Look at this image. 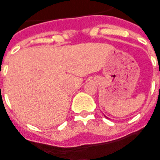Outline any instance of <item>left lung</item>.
<instances>
[{"instance_id":"obj_1","label":"left lung","mask_w":160,"mask_h":160,"mask_svg":"<svg viewBox=\"0 0 160 160\" xmlns=\"http://www.w3.org/2000/svg\"><path fill=\"white\" fill-rule=\"evenodd\" d=\"M159 74H160V72H159ZM104 116H105V117H106V118H107V116H106V115H104ZM107 119H108V118H107Z\"/></svg>"}]
</instances>
